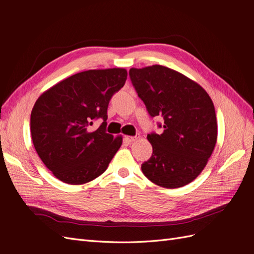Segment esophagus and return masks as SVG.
<instances>
[{
    "instance_id": "1",
    "label": "esophagus",
    "mask_w": 254,
    "mask_h": 254,
    "mask_svg": "<svg viewBox=\"0 0 254 254\" xmlns=\"http://www.w3.org/2000/svg\"><path fill=\"white\" fill-rule=\"evenodd\" d=\"M137 139H140V135H135V136H130V135H127L125 136V140L129 143H132L134 141H136Z\"/></svg>"
}]
</instances>
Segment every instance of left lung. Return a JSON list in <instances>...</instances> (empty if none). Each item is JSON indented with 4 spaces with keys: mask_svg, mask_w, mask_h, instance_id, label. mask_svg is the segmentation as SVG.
<instances>
[{
    "mask_svg": "<svg viewBox=\"0 0 254 254\" xmlns=\"http://www.w3.org/2000/svg\"><path fill=\"white\" fill-rule=\"evenodd\" d=\"M129 76L148 113L164 120L162 133L147 135L152 156L142 164L143 174L162 188L187 186L203 171L217 141L211 97L200 84L167 66L131 67Z\"/></svg>",
    "mask_w": 254,
    "mask_h": 254,
    "instance_id": "obj_1",
    "label": "left lung"
}]
</instances>
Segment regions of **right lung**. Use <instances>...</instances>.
Instances as JSON below:
<instances>
[{
  "instance_id": "1",
  "label": "right lung",
  "mask_w": 254,
  "mask_h": 254,
  "mask_svg": "<svg viewBox=\"0 0 254 254\" xmlns=\"http://www.w3.org/2000/svg\"><path fill=\"white\" fill-rule=\"evenodd\" d=\"M126 79L122 67L83 71L38 97L30 114L32 139L38 156L57 179L83 184L107 170L123 143L122 135L106 132L107 109ZM98 117L103 124L92 130Z\"/></svg>"
}]
</instances>
